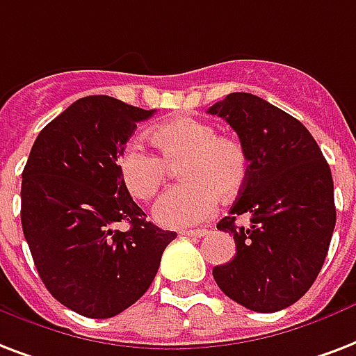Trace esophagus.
<instances>
[{
  "label": "esophagus",
  "instance_id": "34e87169",
  "mask_svg": "<svg viewBox=\"0 0 356 356\" xmlns=\"http://www.w3.org/2000/svg\"><path fill=\"white\" fill-rule=\"evenodd\" d=\"M183 235H186V237H205L209 233V229H183Z\"/></svg>",
  "mask_w": 356,
  "mask_h": 356
}]
</instances>
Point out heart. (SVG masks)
<instances>
[{"label":"heart","mask_w":356,"mask_h":356,"mask_svg":"<svg viewBox=\"0 0 356 356\" xmlns=\"http://www.w3.org/2000/svg\"><path fill=\"white\" fill-rule=\"evenodd\" d=\"M149 140L161 156L129 142L118 156L121 183L138 202H149L168 179L170 166H179L177 186L154 203V220L166 227H188L205 222L218 197L233 200L250 173L248 153L237 138L220 136L211 123L179 118L156 124Z\"/></svg>","instance_id":"1"}]
</instances>
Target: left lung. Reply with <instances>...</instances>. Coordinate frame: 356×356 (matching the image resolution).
<instances>
[{
	"instance_id": "8db88e82",
	"label": "left lung",
	"mask_w": 356,
	"mask_h": 356,
	"mask_svg": "<svg viewBox=\"0 0 356 356\" xmlns=\"http://www.w3.org/2000/svg\"><path fill=\"white\" fill-rule=\"evenodd\" d=\"M237 132L250 173L216 227L232 233L237 254L213 268L218 287L244 308L284 310L321 270L336 226L332 173L305 124L250 93H229L209 108ZM250 212L252 226H236Z\"/></svg>"
}]
</instances>
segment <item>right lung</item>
<instances>
[{
    "label": "right lung",
    "mask_w": 356,
    "mask_h": 356,
    "mask_svg": "<svg viewBox=\"0 0 356 356\" xmlns=\"http://www.w3.org/2000/svg\"><path fill=\"white\" fill-rule=\"evenodd\" d=\"M142 110L83 97L37 136L22 173V229L46 289L76 314L106 319L147 291L177 237L145 220L121 183L118 156ZM129 221L127 232L115 229Z\"/></svg>",
    "instance_id": "obj_1"
}]
</instances>
